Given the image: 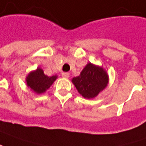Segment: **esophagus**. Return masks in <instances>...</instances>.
I'll return each instance as SVG.
<instances>
[{"mask_svg": "<svg viewBox=\"0 0 146 146\" xmlns=\"http://www.w3.org/2000/svg\"><path fill=\"white\" fill-rule=\"evenodd\" d=\"M62 77L64 78H68L69 77V73H62Z\"/></svg>", "mask_w": 146, "mask_h": 146, "instance_id": "34e87169", "label": "esophagus"}]
</instances>
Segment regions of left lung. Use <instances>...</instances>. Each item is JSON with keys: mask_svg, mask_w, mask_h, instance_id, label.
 Wrapping results in <instances>:
<instances>
[{"mask_svg": "<svg viewBox=\"0 0 146 146\" xmlns=\"http://www.w3.org/2000/svg\"><path fill=\"white\" fill-rule=\"evenodd\" d=\"M108 74L102 68L88 63L82 70L80 75L75 77L72 82L78 92L84 98L97 97L108 84Z\"/></svg>", "mask_w": 146, "mask_h": 146, "instance_id": "left-lung-1", "label": "left lung"}]
</instances>
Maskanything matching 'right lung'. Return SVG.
Segmentation results:
<instances>
[{
  "mask_svg": "<svg viewBox=\"0 0 146 146\" xmlns=\"http://www.w3.org/2000/svg\"><path fill=\"white\" fill-rule=\"evenodd\" d=\"M57 78V75L48 77L44 73L43 69L38 68L36 70L32 71L28 74L26 77V83L27 86L35 93L41 94L50 88Z\"/></svg>",
  "mask_w": 146,
  "mask_h": 146,
  "instance_id": "1",
  "label": "right lung"
}]
</instances>
